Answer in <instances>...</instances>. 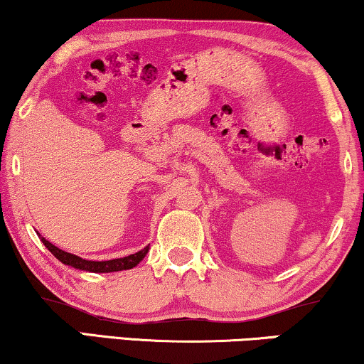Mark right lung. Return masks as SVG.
<instances>
[{
    "instance_id": "right-lung-1",
    "label": "right lung",
    "mask_w": 364,
    "mask_h": 364,
    "mask_svg": "<svg viewBox=\"0 0 364 364\" xmlns=\"http://www.w3.org/2000/svg\"><path fill=\"white\" fill-rule=\"evenodd\" d=\"M41 242L44 243V247H46L48 250L58 258L59 262L64 263V265L74 267V268H77V270L92 272V273H111V272L129 270V268H134L136 265H139V262H141L149 252V247H146V248H142L141 252L132 253V255L124 257V258H114V260H106V262H91V260H84V258H81V257L73 255V253H68V252L61 250V248L54 247L53 243L48 242L44 237H41Z\"/></svg>"
}]
</instances>
